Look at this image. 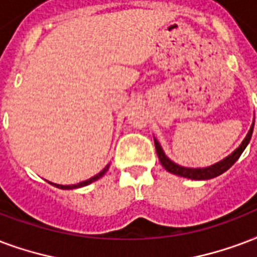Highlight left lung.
<instances>
[{"instance_id": "1", "label": "left lung", "mask_w": 257, "mask_h": 257, "mask_svg": "<svg viewBox=\"0 0 257 257\" xmlns=\"http://www.w3.org/2000/svg\"><path fill=\"white\" fill-rule=\"evenodd\" d=\"M253 125L254 120L253 122H252V125H250L249 132L246 133L245 139L242 140V143L238 146V148H236V150L233 151L230 155H228L226 158H224V159L220 160V162H217V163L211 164L209 167L190 168L176 164L175 162H172L167 155L164 154L163 148L160 146V143L158 142V139H155L154 137L155 148H156V154H158V158H159L160 163H162V166H163L168 172H171L174 175L183 176V178H187V179H194V181H207V179H213L215 176H218L221 175V174H224L225 171H228L229 168L232 167L233 164L237 162L238 158L241 156V154L246 148V146L249 144L250 137H252V132H253Z\"/></svg>"}]
</instances>
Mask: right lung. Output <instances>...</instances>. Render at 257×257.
I'll return each mask as SVG.
<instances>
[{"label": "right lung", "instance_id": "obj_1", "mask_svg": "<svg viewBox=\"0 0 257 257\" xmlns=\"http://www.w3.org/2000/svg\"><path fill=\"white\" fill-rule=\"evenodd\" d=\"M109 167H110V164H107L106 167L103 168L102 171L98 172L97 175H94L93 178H90V179H87V181H83L81 182V183H76V185H58V183H52V182H48V183H51L52 186H55V187H58V189H62V190H72V189H79V187H83V186H87L90 185V183H93V182L98 181L99 178H102L105 174H106V171L109 170Z\"/></svg>", "mask_w": 257, "mask_h": 257}]
</instances>
